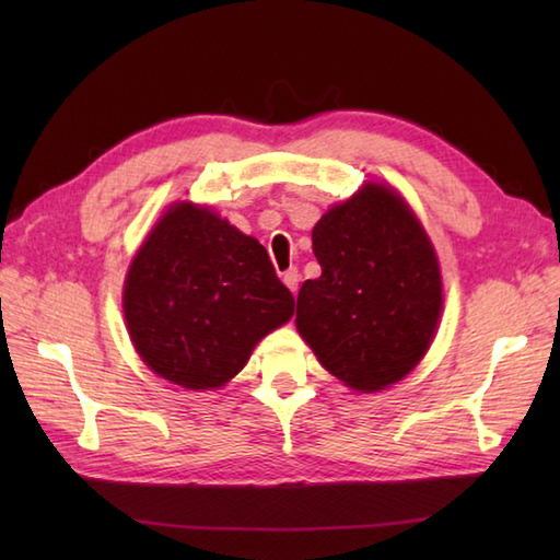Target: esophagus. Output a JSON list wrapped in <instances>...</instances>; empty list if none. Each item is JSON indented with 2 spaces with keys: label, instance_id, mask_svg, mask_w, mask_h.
Here are the masks:
<instances>
[{
  "label": "esophagus",
  "instance_id": "obj_1",
  "mask_svg": "<svg viewBox=\"0 0 560 560\" xmlns=\"http://www.w3.org/2000/svg\"><path fill=\"white\" fill-rule=\"evenodd\" d=\"M283 283H287V287L295 293V291H299V281H301V273H299V269H295V267H291V269H287V271H283Z\"/></svg>",
  "mask_w": 560,
  "mask_h": 560
}]
</instances>
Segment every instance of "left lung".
Listing matches in <instances>:
<instances>
[{
  "mask_svg": "<svg viewBox=\"0 0 560 560\" xmlns=\"http://www.w3.org/2000/svg\"><path fill=\"white\" fill-rule=\"evenodd\" d=\"M313 253L323 273L301 287V337L351 389L399 383L431 347L443 311L435 249L411 207L365 183L315 223Z\"/></svg>",
  "mask_w": 560,
  "mask_h": 560,
  "instance_id": "left-lung-1",
  "label": "left lung"
}]
</instances>
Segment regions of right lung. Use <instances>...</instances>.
Returning a JSON list of instances; mask_svg holds the SVG:
<instances>
[{
    "instance_id": "obj_1",
    "label": "right lung",
    "mask_w": 560,
    "mask_h": 560,
    "mask_svg": "<svg viewBox=\"0 0 560 560\" xmlns=\"http://www.w3.org/2000/svg\"><path fill=\"white\" fill-rule=\"evenodd\" d=\"M137 353L185 389H217L243 371L295 301L267 249L192 201H175L139 247L122 293Z\"/></svg>"
}]
</instances>
